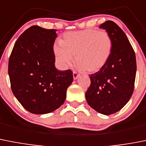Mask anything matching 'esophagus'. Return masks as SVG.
Segmentation results:
<instances>
[{"mask_svg":"<svg viewBox=\"0 0 146 146\" xmlns=\"http://www.w3.org/2000/svg\"><path fill=\"white\" fill-rule=\"evenodd\" d=\"M79 76H80V74H77V72H73V78H74V80H77Z\"/></svg>","mask_w":146,"mask_h":146,"instance_id":"34e87169","label":"esophagus"}]
</instances>
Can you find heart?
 <instances>
[{"mask_svg": "<svg viewBox=\"0 0 146 146\" xmlns=\"http://www.w3.org/2000/svg\"><path fill=\"white\" fill-rule=\"evenodd\" d=\"M60 44L55 48V56L62 68L69 66L72 56H75L79 69L88 72H98L109 61L111 53V38L105 31L85 29L67 33Z\"/></svg>", "mask_w": 146, "mask_h": 146, "instance_id": "obj_1", "label": "heart"}]
</instances>
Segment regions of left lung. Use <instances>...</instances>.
<instances>
[{"label":"left lung","instance_id":"left-lung-1","mask_svg":"<svg viewBox=\"0 0 146 146\" xmlns=\"http://www.w3.org/2000/svg\"><path fill=\"white\" fill-rule=\"evenodd\" d=\"M111 38V53L105 66L90 75L85 93L89 106L98 113L110 115L121 110L130 99L135 80V53L125 33L112 21L99 26Z\"/></svg>","mask_w":146,"mask_h":146}]
</instances>
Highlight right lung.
Segmentation results:
<instances>
[{
  "label": "right lung",
  "mask_w": 146,
  "mask_h": 146,
  "mask_svg": "<svg viewBox=\"0 0 146 146\" xmlns=\"http://www.w3.org/2000/svg\"><path fill=\"white\" fill-rule=\"evenodd\" d=\"M56 37V29L34 25L19 37L11 53L9 75L12 92L30 113L45 114L58 109L73 82L70 69L60 71L55 66Z\"/></svg>",
  "instance_id": "add662e5"
}]
</instances>
